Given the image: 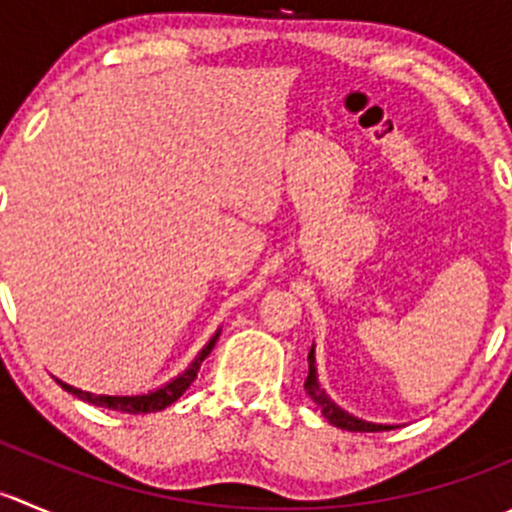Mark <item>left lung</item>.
I'll use <instances>...</instances> for the list:
<instances>
[{
    "instance_id": "obj_1",
    "label": "left lung",
    "mask_w": 512,
    "mask_h": 512,
    "mask_svg": "<svg viewBox=\"0 0 512 512\" xmlns=\"http://www.w3.org/2000/svg\"><path fill=\"white\" fill-rule=\"evenodd\" d=\"M309 374H307V381H304V391L309 394V399L314 401V404L319 406V411H322V416L327 418L332 426L337 428H344V431H361V433H369V431H391V423H371V421H364V418H356L354 414H349V411H344L342 406L334 404L332 399L327 396V391L319 386L317 381V366H314V347L309 349Z\"/></svg>"
}]
</instances>
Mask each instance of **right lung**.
Listing matches in <instances>:
<instances>
[{
	"mask_svg": "<svg viewBox=\"0 0 512 512\" xmlns=\"http://www.w3.org/2000/svg\"><path fill=\"white\" fill-rule=\"evenodd\" d=\"M218 337H220V329L213 334V339H210V342L205 344L203 349H200V354L195 356L193 364H190L188 369L183 371V374H178L173 381H168V384L160 386V389H156V391H148V394H138V396H106V394H91V391L76 389V386L66 384V381H61V379H56V384H59L64 391H69V394H74L76 399L86 401V404L101 406V409L121 411V414H153V411L168 409V406L173 404V401H178L180 396L185 394V389H188V386L193 384L195 379H198L200 364H203V361L208 359V354L213 352V347H215V342H218Z\"/></svg>",
	"mask_w": 512,
	"mask_h": 512,
	"instance_id": "right-lung-1",
	"label": "right lung"
}]
</instances>
